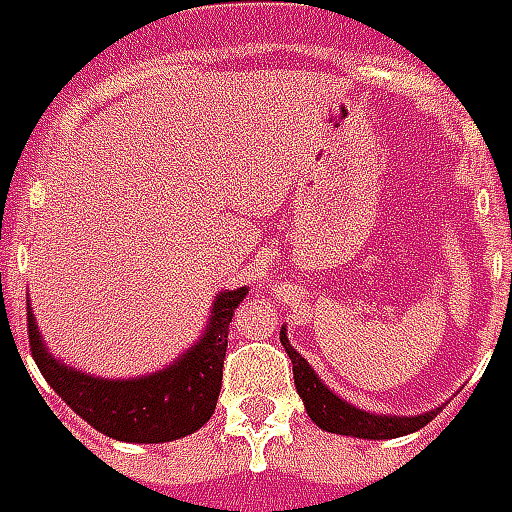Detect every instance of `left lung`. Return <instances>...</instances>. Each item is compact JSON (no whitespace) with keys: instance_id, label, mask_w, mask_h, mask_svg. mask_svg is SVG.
Listing matches in <instances>:
<instances>
[{"instance_id":"8db88e82","label":"left lung","mask_w":512,"mask_h":512,"mask_svg":"<svg viewBox=\"0 0 512 512\" xmlns=\"http://www.w3.org/2000/svg\"><path fill=\"white\" fill-rule=\"evenodd\" d=\"M281 344L286 355L292 358V372H295V389L300 400L306 405L311 422L325 433L336 436L366 438V441H383V438H400L408 433H416L419 427L433 422L441 408L416 413V416H391V413H375L355 408L353 402L342 400L336 391H331L320 380V375L311 369L303 355L286 339V325H281Z\"/></svg>"}]
</instances>
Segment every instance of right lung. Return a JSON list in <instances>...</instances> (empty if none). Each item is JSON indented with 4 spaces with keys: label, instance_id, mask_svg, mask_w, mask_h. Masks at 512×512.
Instances as JSON below:
<instances>
[{
    "label": "right lung",
    "instance_id": "add662e5",
    "mask_svg": "<svg viewBox=\"0 0 512 512\" xmlns=\"http://www.w3.org/2000/svg\"><path fill=\"white\" fill-rule=\"evenodd\" d=\"M245 289L220 292L209 311L201 339L187 347L173 364L143 378H96L63 364L49 353L27 306V333L35 364L65 405L104 436L129 444H165L201 430L215 413L223 358L228 347V322Z\"/></svg>",
    "mask_w": 512,
    "mask_h": 512
}]
</instances>
